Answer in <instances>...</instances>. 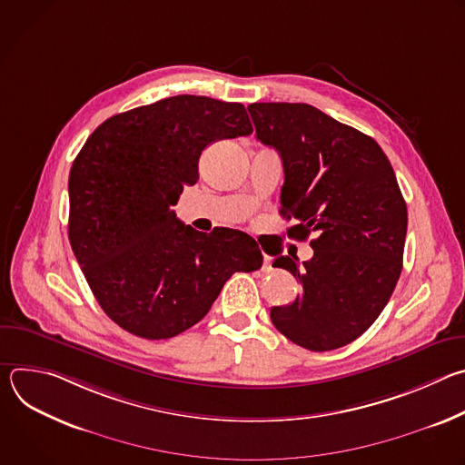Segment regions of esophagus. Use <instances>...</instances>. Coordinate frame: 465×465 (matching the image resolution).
Segmentation results:
<instances>
[{
    "instance_id": "esophagus-1",
    "label": "esophagus",
    "mask_w": 465,
    "mask_h": 465,
    "mask_svg": "<svg viewBox=\"0 0 465 465\" xmlns=\"http://www.w3.org/2000/svg\"><path fill=\"white\" fill-rule=\"evenodd\" d=\"M272 267H271V259L269 257H264V261H262V271H271Z\"/></svg>"
}]
</instances>
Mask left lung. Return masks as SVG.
Masks as SVG:
<instances>
[{"label":"left lung","mask_w":465,"mask_h":465,"mask_svg":"<svg viewBox=\"0 0 465 465\" xmlns=\"http://www.w3.org/2000/svg\"><path fill=\"white\" fill-rule=\"evenodd\" d=\"M257 140L283 162L282 210L298 224L287 235L314 250L300 267H276L302 283L291 305L272 307L280 333L311 351L342 348L377 320L403 269L407 204L377 142L305 103L248 106Z\"/></svg>","instance_id":"obj_1"}]
</instances>
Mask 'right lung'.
<instances>
[{
	"mask_svg": "<svg viewBox=\"0 0 465 465\" xmlns=\"http://www.w3.org/2000/svg\"><path fill=\"white\" fill-rule=\"evenodd\" d=\"M253 132L241 103L176 95L112 115L70 171V242L103 311L128 333L171 339L201 322L235 272L257 271L239 230L196 232L171 210L219 140Z\"/></svg>",
	"mask_w": 465,
	"mask_h": 465,
	"instance_id": "right-lung-1",
	"label": "right lung"
}]
</instances>
